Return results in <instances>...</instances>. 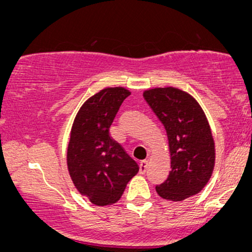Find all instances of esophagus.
<instances>
[{"label": "esophagus", "instance_id": "34e87169", "mask_svg": "<svg viewBox=\"0 0 252 252\" xmlns=\"http://www.w3.org/2000/svg\"><path fill=\"white\" fill-rule=\"evenodd\" d=\"M147 169H148V161H147V160L141 161V163H140V173H141V174H146Z\"/></svg>", "mask_w": 252, "mask_h": 252}]
</instances>
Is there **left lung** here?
Here are the masks:
<instances>
[{"label": "left lung", "instance_id": "8db88e82", "mask_svg": "<svg viewBox=\"0 0 252 252\" xmlns=\"http://www.w3.org/2000/svg\"><path fill=\"white\" fill-rule=\"evenodd\" d=\"M143 97L168 137L172 170L156 192L170 201L198 194L212 176L216 161L215 140L204 110L194 97L172 86L146 90Z\"/></svg>", "mask_w": 252, "mask_h": 252}]
</instances>
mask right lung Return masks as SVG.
<instances>
[{
	"label": "right lung",
	"instance_id": "right-lung-1",
	"mask_svg": "<svg viewBox=\"0 0 252 252\" xmlns=\"http://www.w3.org/2000/svg\"><path fill=\"white\" fill-rule=\"evenodd\" d=\"M129 90L106 88L78 111L67 147V168L80 194L97 206L117 202L138 164L110 136V126Z\"/></svg>",
	"mask_w": 252,
	"mask_h": 252
}]
</instances>
